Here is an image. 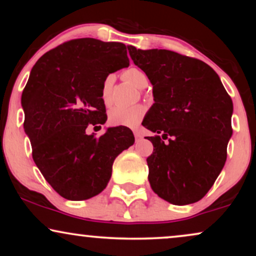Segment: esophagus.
Masks as SVG:
<instances>
[{
  "mask_svg": "<svg viewBox=\"0 0 256 256\" xmlns=\"http://www.w3.org/2000/svg\"><path fill=\"white\" fill-rule=\"evenodd\" d=\"M134 136H135V140H136V141H140V140L142 138L141 134H140V132H134Z\"/></svg>",
  "mask_w": 256,
  "mask_h": 256,
  "instance_id": "esophagus-1",
  "label": "esophagus"
}]
</instances>
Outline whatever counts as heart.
I'll return each instance as SVG.
<instances>
[{
	"label": "heart",
	"mask_w": 256,
	"mask_h": 256,
	"mask_svg": "<svg viewBox=\"0 0 256 256\" xmlns=\"http://www.w3.org/2000/svg\"><path fill=\"white\" fill-rule=\"evenodd\" d=\"M124 79L128 80L138 88L142 90L148 86V76L146 73L138 68H129L122 72ZM113 76L108 74L104 76L102 86H101V99L104 104H110L112 86H113ZM144 115V107L141 104H136L132 107L114 106L108 113V120L113 126H124V127L135 128L142 121Z\"/></svg>",
	"instance_id": "heart-1"
}]
</instances>
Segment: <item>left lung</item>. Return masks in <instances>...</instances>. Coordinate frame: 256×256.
Masks as SVG:
<instances>
[{
	"mask_svg": "<svg viewBox=\"0 0 256 256\" xmlns=\"http://www.w3.org/2000/svg\"><path fill=\"white\" fill-rule=\"evenodd\" d=\"M128 50L152 85L155 104L142 124L162 135L148 138L154 146L146 158L150 186L174 205L200 200L225 166L232 99L214 70L199 59L169 50Z\"/></svg>",
	"mask_w": 256,
	"mask_h": 256,
	"instance_id": "8db88e82",
	"label": "left lung"
}]
</instances>
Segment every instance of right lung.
Wrapping results in <instances>:
<instances>
[{"label": "right lung", "mask_w": 256, "mask_h": 256, "mask_svg": "<svg viewBox=\"0 0 256 256\" xmlns=\"http://www.w3.org/2000/svg\"><path fill=\"white\" fill-rule=\"evenodd\" d=\"M129 66L127 46L78 38L38 59L22 93L24 132L32 158L54 190L68 200L99 194L112 176L114 160L134 144L127 127L108 128L100 138L87 126L104 124V76Z\"/></svg>", "instance_id": "obj_1"}]
</instances>
